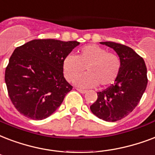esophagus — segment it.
I'll list each match as a JSON object with an SVG mask.
<instances>
[{"label": "esophagus", "mask_w": 155, "mask_h": 155, "mask_svg": "<svg viewBox=\"0 0 155 155\" xmlns=\"http://www.w3.org/2000/svg\"><path fill=\"white\" fill-rule=\"evenodd\" d=\"M78 92H80V93H87V90H84V89H80V88H77Z\"/></svg>", "instance_id": "obj_1"}]
</instances>
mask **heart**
<instances>
[{"label":"heart","mask_w":155,"mask_h":155,"mask_svg":"<svg viewBox=\"0 0 155 155\" xmlns=\"http://www.w3.org/2000/svg\"><path fill=\"white\" fill-rule=\"evenodd\" d=\"M85 69L87 72L75 80L80 88H93L97 84L106 87L116 80L121 67L118 55L97 45H88L78 51L76 56L67 55L62 62L65 78L72 81Z\"/></svg>","instance_id":"obj_1"}]
</instances>
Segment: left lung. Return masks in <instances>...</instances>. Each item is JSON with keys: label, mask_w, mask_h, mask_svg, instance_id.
<instances>
[{"label": "left lung", "mask_w": 155, "mask_h": 155, "mask_svg": "<svg viewBox=\"0 0 155 155\" xmlns=\"http://www.w3.org/2000/svg\"><path fill=\"white\" fill-rule=\"evenodd\" d=\"M100 44L116 52L121 67L114 84L97 93L90 110L101 120L115 122L127 116L139 103L148 83L147 69L144 59L132 48L110 41Z\"/></svg>", "instance_id": "1"}]
</instances>
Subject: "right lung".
Here are the masks:
<instances>
[{"label": "right lung", "instance_id": "obj_1", "mask_svg": "<svg viewBox=\"0 0 155 155\" xmlns=\"http://www.w3.org/2000/svg\"><path fill=\"white\" fill-rule=\"evenodd\" d=\"M78 41L32 40L17 47L5 69L9 98L20 114L31 120L50 116L72 89L63 75L62 62Z\"/></svg>", "mask_w": 155, "mask_h": 155}]
</instances>
